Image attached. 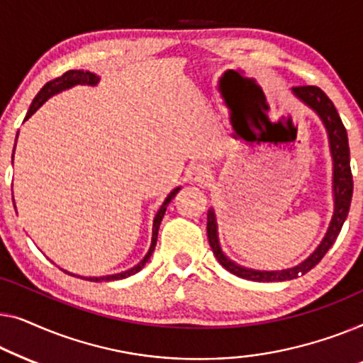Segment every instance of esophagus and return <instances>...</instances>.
Segmentation results:
<instances>
[{
    "instance_id": "obj_1",
    "label": "esophagus",
    "mask_w": 363,
    "mask_h": 363,
    "mask_svg": "<svg viewBox=\"0 0 363 363\" xmlns=\"http://www.w3.org/2000/svg\"><path fill=\"white\" fill-rule=\"evenodd\" d=\"M211 176V169L203 162H196L187 169V179L191 182H206Z\"/></svg>"
}]
</instances>
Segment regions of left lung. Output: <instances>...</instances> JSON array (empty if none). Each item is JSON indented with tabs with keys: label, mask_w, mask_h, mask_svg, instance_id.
Here are the masks:
<instances>
[{
	"label": "left lung",
	"mask_w": 363,
	"mask_h": 363,
	"mask_svg": "<svg viewBox=\"0 0 363 363\" xmlns=\"http://www.w3.org/2000/svg\"><path fill=\"white\" fill-rule=\"evenodd\" d=\"M293 94L296 99H299L304 105H308L311 110L315 113L325 126L329 138V147L330 156H333V194H334V213L330 218L329 228L325 232L323 242L319 247L299 263L298 267L279 269V272H259V269H252L240 267L225 253L222 252L220 242H218L217 233V218L213 208L207 212V237L211 248L218 263L222 264L227 272L233 273L235 277H240L243 279H250V281H286V279H294L306 274L309 269H313L324 255L329 252L333 247L335 238L339 237L340 228L344 225L347 213H349L350 202H352V192H354V181H352V171H350V150H349V138H347L345 126L342 123L339 113H337L335 106L328 95L324 94L319 86L314 85H303V86H293Z\"/></svg>",
	"instance_id": "obj_1"
}]
</instances>
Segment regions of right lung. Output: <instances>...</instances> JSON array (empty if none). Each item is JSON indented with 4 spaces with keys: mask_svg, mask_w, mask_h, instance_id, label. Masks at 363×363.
I'll return each instance as SVG.
<instances>
[{
    "mask_svg": "<svg viewBox=\"0 0 363 363\" xmlns=\"http://www.w3.org/2000/svg\"><path fill=\"white\" fill-rule=\"evenodd\" d=\"M100 77L99 75L91 74L89 72V70H69V72H65L64 75H60V77L50 80L45 84L43 89H40V91L38 95H35V99L33 100V104H30L28 113H26V118H24V121H26L28 118H30L35 113V110L39 108V106H43L44 101H48L50 96L59 94V91L62 90H67V89H72V86L75 85H96L99 84ZM18 138V136H16ZM13 156H14V151H13ZM181 191V187H176L174 191H172L169 196L166 197V201L162 202V206L160 207V211H157L156 217H155V222H152V238H151V247L150 250H147V253L145 255V258L141 259L140 263L136 264V267H133L131 269H126V272H121V273H116V274H108V277H100V278H86L89 281H113V279H123V278H128L131 277V274H135L140 272V269L145 267L147 259H150V257L152 255V252H155V247H156V242H157V230H160V225H161V220L162 217H164L166 213V208H167V203H169L172 199L176 197V194ZM13 203H14V199H13ZM69 273V272H65ZM70 274V273H69ZM75 277V274H74ZM85 279V278H84Z\"/></svg>",
    "mask_w": 363,
    "mask_h": 363,
    "instance_id": "right-lung-1",
    "label": "right lung"
}]
</instances>
